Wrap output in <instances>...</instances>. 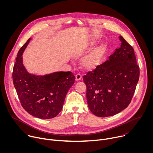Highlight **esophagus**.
Masks as SVG:
<instances>
[{
  "mask_svg": "<svg viewBox=\"0 0 153 153\" xmlns=\"http://www.w3.org/2000/svg\"><path fill=\"white\" fill-rule=\"evenodd\" d=\"M82 79V75L80 74H77L76 75V80L77 81H79V80H80Z\"/></svg>",
  "mask_w": 153,
  "mask_h": 153,
  "instance_id": "34e87169",
  "label": "esophagus"
}]
</instances>
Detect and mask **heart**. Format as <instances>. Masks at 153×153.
Wrapping results in <instances>:
<instances>
[{"instance_id":"1","label":"heart","mask_w":153,"mask_h":153,"mask_svg":"<svg viewBox=\"0 0 153 153\" xmlns=\"http://www.w3.org/2000/svg\"><path fill=\"white\" fill-rule=\"evenodd\" d=\"M96 43V40L92 39L87 42L83 45L82 52L84 53L90 49ZM107 50L105 43H99L95 46L88 54L80 60V66L84 70L91 71L97 68L101 64Z\"/></svg>"}]
</instances>
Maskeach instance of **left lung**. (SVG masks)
Instances as JSON below:
<instances>
[{"label":"left lung","instance_id":"1","mask_svg":"<svg viewBox=\"0 0 153 153\" xmlns=\"http://www.w3.org/2000/svg\"><path fill=\"white\" fill-rule=\"evenodd\" d=\"M120 48L109 59L83 77L86 100L95 116H114L125 109L132 99L139 79L133 47L121 36Z\"/></svg>","mask_w":153,"mask_h":153}]
</instances>
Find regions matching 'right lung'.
Segmentation results:
<instances>
[{"instance_id":"right-lung-1","label":"right lung","mask_w":153,"mask_h":153,"mask_svg":"<svg viewBox=\"0 0 153 153\" xmlns=\"http://www.w3.org/2000/svg\"><path fill=\"white\" fill-rule=\"evenodd\" d=\"M30 38L19 50L13 68V81L22 106L30 114L42 119L57 116L75 81L71 72L57 71L44 75L30 73L23 62Z\"/></svg>"}]
</instances>
